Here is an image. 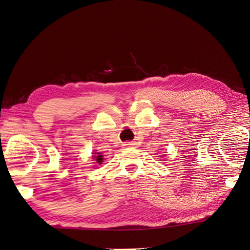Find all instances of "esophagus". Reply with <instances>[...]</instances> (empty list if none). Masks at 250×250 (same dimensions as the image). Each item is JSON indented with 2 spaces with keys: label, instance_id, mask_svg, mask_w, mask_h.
<instances>
[{
  "label": "esophagus",
  "instance_id": "1",
  "mask_svg": "<svg viewBox=\"0 0 250 250\" xmlns=\"http://www.w3.org/2000/svg\"><path fill=\"white\" fill-rule=\"evenodd\" d=\"M124 146H135V143L134 142H126Z\"/></svg>",
  "mask_w": 250,
  "mask_h": 250
}]
</instances>
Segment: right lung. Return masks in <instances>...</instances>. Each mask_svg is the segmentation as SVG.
Masks as SVG:
<instances>
[{
  "mask_svg": "<svg viewBox=\"0 0 250 250\" xmlns=\"http://www.w3.org/2000/svg\"><path fill=\"white\" fill-rule=\"evenodd\" d=\"M94 154V158H96L95 160H97L98 164L103 163V155H101V153H93Z\"/></svg>",
  "mask_w": 250,
  "mask_h": 250,
  "instance_id": "right-lung-1",
  "label": "right lung"
}]
</instances>
